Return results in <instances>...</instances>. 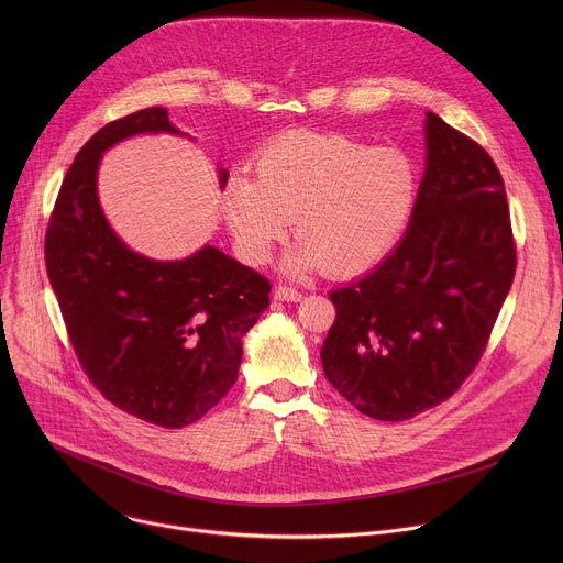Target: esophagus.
<instances>
[{"instance_id":"34e87169","label":"esophagus","mask_w":563,"mask_h":563,"mask_svg":"<svg viewBox=\"0 0 563 563\" xmlns=\"http://www.w3.org/2000/svg\"><path fill=\"white\" fill-rule=\"evenodd\" d=\"M274 298L276 300H300L302 294L296 287H291V285H278L274 289Z\"/></svg>"}]
</instances>
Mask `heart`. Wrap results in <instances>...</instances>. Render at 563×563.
Listing matches in <instances>:
<instances>
[{
  "label": "heart",
  "instance_id": "heart-1",
  "mask_svg": "<svg viewBox=\"0 0 563 563\" xmlns=\"http://www.w3.org/2000/svg\"><path fill=\"white\" fill-rule=\"evenodd\" d=\"M417 194L412 159L343 135H289L258 159V178L233 174L222 213L238 252L265 263L296 220L300 252L289 269L352 274L380 258L404 229Z\"/></svg>",
  "mask_w": 563,
  "mask_h": 563
}]
</instances>
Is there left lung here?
<instances>
[{"label":"left lung","instance_id":"8db88e82","mask_svg":"<svg viewBox=\"0 0 563 563\" xmlns=\"http://www.w3.org/2000/svg\"><path fill=\"white\" fill-rule=\"evenodd\" d=\"M428 165L391 254L330 294L336 320L320 350L328 380L378 421H408L474 372L517 269L504 178L488 151L426 120Z\"/></svg>","mask_w":563,"mask_h":563}]
</instances>
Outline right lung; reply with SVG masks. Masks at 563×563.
<instances>
[{"label": "right lung", "instance_id": "add662e5", "mask_svg": "<svg viewBox=\"0 0 563 563\" xmlns=\"http://www.w3.org/2000/svg\"><path fill=\"white\" fill-rule=\"evenodd\" d=\"M144 131L178 129L167 109L151 107L109 122L77 151L48 218L44 261L96 389L122 412L174 430L202 419L238 380L240 336L269 307L272 283L211 245L159 263L111 231L96 194L98 163Z\"/></svg>", "mask_w": 563, "mask_h": 563}]
</instances>
